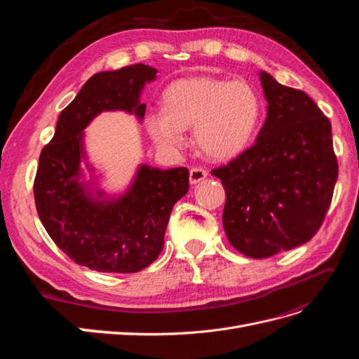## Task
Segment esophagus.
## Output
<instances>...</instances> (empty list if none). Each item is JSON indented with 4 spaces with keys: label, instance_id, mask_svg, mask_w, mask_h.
Instances as JSON below:
<instances>
[{
    "label": "esophagus",
    "instance_id": "1",
    "mask_svg": "<svg viewBox=\"0 0 359 359\" xmlns=\"http://www.w3.org/2000/svg\"><path fill=\"white\" fill-rule=\"evenodd\" d=\"M206 175H208V170H205L203 168H191L189 178H190L191 184H198L202 180H205Z\"/></svg>",
    "mask_w": 359,
    "mask_h": 359
}]
</instances>
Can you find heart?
Listing matches in <instances>:
<instances>
[{
    "label": "heart",
    "mask_w": 359,
    "mask_h": 359,
    "mask_svg": "<svg viewBox=\"0 0 359 359\" xmlns=\"http://www.w3.org/2000/svg\"><path fill=\"white\" fill-rule=\"evenodd\" d=\"M161 100L163 109L144 116L149 137L163 148H181L186 128L193 127L194 144L214 161L244 153L264 114L262 97L252 83L205 74L172 82Z\"/></svg>",
    "instance_id": "obj_1"
}]
</instances>
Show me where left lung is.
Listing matches in <instances>:
<instances>
[{
  "label": "left lung",
  "instance_id": "8db88e82",
  "mask_svg": "<svg viewBox=\"0 0 359 359\" xmlns=\"http://www.w3.org/2000/svg\"><path fill=\"white\" fill-rule=\"evenodd\" d=\"M259 78L268 106L256 144L211 172L226 191L227 240L253 259L310 241L339 177L330 119L304 91Z\"/></svg>",
  "mask_w": 359,
  "mask_h": 359
}]
</instances>
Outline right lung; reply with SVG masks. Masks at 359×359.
Segmentation results:
<instances>
[{
    "mask_svg": "<svg viewBox=\"0 0 359 359\" xmlns=\"http://www.w3.org/2000/svg\"><path fill=\"white\" fill-rule=\"evenodd\" d=\"M156 74V69L135 64L91 76L60 114L55 135L39 158L34 199L41 224L76 264L99 273H137L153 264L173 205L189 191L186 168L140 165L118 196H107L95 181L83 180V130L106 111L144 119L147 104L140 103V93ZM86 169L94 172L88 163Z\"/></svg>",
    "mask_w": 359,
    "mask_h": 359,
    "instance_id": "1",
    "label": "right lung"
}]
</instances>
